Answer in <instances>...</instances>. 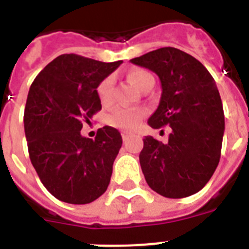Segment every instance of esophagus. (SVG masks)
I'll return each mask as SVG.
<instances>
[{"instance_id": "obj_1", "label": "esophagus", "mask_w": 249, "mask_h": 249, "mask_svg": "<svg viewBox=\"0 0 249 249\" xmlns=\"http://www.w3.org/2000/svg\"><path fill=\"white\" fill-rule=\"evenodd\" d=\"M121 137H123V141L126 142L129 139V137H130V133H128V131H123V133H121Z\"/></svg>"}]
</instances>
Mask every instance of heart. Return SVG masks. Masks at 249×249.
<instances>
[{
  "label": "heart",
  "instance_id": "obj_1",
  "mask_svg": "<svg viewBox=\"0 0 249 249\" xmlns=\"http://www.w3.org/2000/svg\"><path fill=\"white\" fill-rule=\"evenodd\" d=\"M129 82L141 92L153 86V76L143 69H134L128 74ZM112 78H105L97 87V94L101 104L108 105L112 101ZM145 115L143 107H116L107 116V123L119 129H133Z\"/></svg>",
  "mask_w": 249,
  "mask_h": 249
}]
</instances>
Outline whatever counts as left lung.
<instances>
[{
	"label": "left lung",
	"instance_id": "1",
	"mask_svg": "<svg viewBox=\"0 0 249 249\" xmlns=\"http://www.w3.org/2000/svg\"><path fill=\"white\" fill-rule=\"evenodd\" d=\"M133 64L156 72L162 93L151 128L170 125L169 142L143 139L139 162L151 189L167 198H183L199 192L211 179L221 156L225 119L216 83L191 54L162 47Z\"/></svg>",
	"mask_w": 249,
	"mask_h": 249
}]
</instances>
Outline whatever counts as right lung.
<instances>
[{"label": "right lung", "instance_id": "right-lung-1", "mask_svg": "<svg viewBox=\"0 0 249 249\" xmlns=\"http://www.w3.org/2000/svg\"><path fill=\"white\" fill-rule=\"evenodd\" d=\"M121 62L61 54L30 86L24 111L30 161L46 189L60 201L90 203L110 184L123 144L120 131L104 126L90 139L80 130L102 108L97 87Z\"/></svg>", "mask_w": 249, "mask_h": 249}]
</instances>
